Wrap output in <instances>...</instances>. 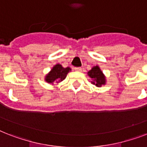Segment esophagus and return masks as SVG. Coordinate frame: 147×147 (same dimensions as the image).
I'll return each mask as SVG.
<instances>
[{"label": "esophagus", "mask_w": 147, "mask_h": 147, "mask_svg": "<svg viewBox=\"0 0 147 147\" xmlns=\"http://www.w3.org/2000/svg\"><path fill=\"white\" fill-rule=\"evenodd\" d=\"M75 70L77 71H82V69L81 67H76V68H75Z\"/></svg>", "instance_id": "1"}]
</instances>
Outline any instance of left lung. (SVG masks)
Returning a JSON list of instances; mask_svg holds the SVG:
<instances>
[{
	"mask_svg": "<svg viewBox=\"0 0 147 147\" xmlns=\"http://www.w3.org/2000/svg\"><path fill=\"white\" fill-rule=\"evenodd\" d=\"M88 76L94 79V82H92L97 87H100L102 85L105 84V78L103 75L102 71L100 70V68L98 66H94L88 72Z\"/></svg>",
	"mask_w": 147,
	"mask_h": 147,
	"instance_id": "obj_1",
	"label": "left lung"
}]
</instances>
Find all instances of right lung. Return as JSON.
I'll return each instance as SVG.
<instances>
[{
    "label": "right lung",
    "instance_id": "1",
    "mask_svg": "<svg viewBox=\"0 0 147 147\" xmlns=\"http://www.w3.org/2000/svg\"><path fill=\"white\" fill-rule=\"evenodd\" d=\"M69 71H70L69 68L65 69L61 65H55L53 68V69L51 70L50 72L47 76L46 81L48 83H52V84L55 82H59L66 78L67 74L69 73Z\"/></svg>",
    "mask_w": 147,
    "mask_h": 147
}]
</instances>
